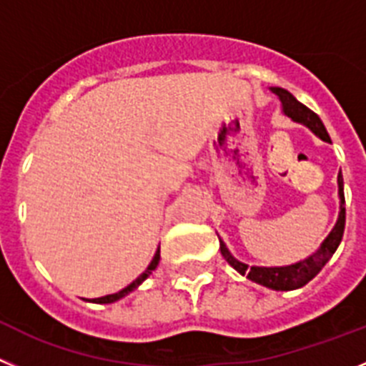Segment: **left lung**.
Listing matches in <instances>:
<instances>
[{"label":"left lung","mask_w":366,"mask_h":366,"mask_svg":"<svg viewBox=\"0 0 366 366\" xmlns=\"http://www.w3.org/2000/svg\"><path fill=\"white\" fill-rule=\"evenodd\" d=\"M273 93L277 94L282 102V109L288 114L292 120L299 122V124H305L306 127H310L315 134H317L321 140L325 142H330V137H328L327 129L322 126L321 118L314 113L312 109H308L306 105H302L301 102L295 100L288 91L281 87H273ZM337 184H339V199H341V212H339V219L335 228L332 229L330 235L325 239V242L321 244V248L310 255L308 259L301 262H295V264L290 266H281V268H264V266H252L248 268V264L244 262H239L232 253L228 252V248L224 246V242L220 240V253L228 261L229 266L237 269L239 273L246 275L249 281L259 282V285L266 286V288L272 290H295L305 286L306 282L312 281V279L317 275L322 269V266L330 261V257L334 255L335 249H337L339 242L343 239L345 232V219H347V212H345V193H343V175L339 173L337 175Z\"/></svg>","instance_id":"1"}]
</instances>
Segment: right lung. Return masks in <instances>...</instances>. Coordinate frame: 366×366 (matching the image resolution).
Masks as SVG:
<instances>
[{"instance_id":"1","label":"right lung","mask_w":366,"mask_h":366,"mask_svg":"<svg viewBox=\"0 0 366 366\" xmlns=\"http://www.w3.org/2000/svg\"><path fill=\"white\" fill-rule=\"evenodd\" d=\"M159 261H160V248L157 249V253H154V257H153V261H151V264L147 266V269H146V272H144L142 275H140V277H138V279H134V281L131 282V285L127 286V288L120 290V292H118V294L104 295V297H98V299H94L93 302H114V301H118V299L126 297V295L129 294V292H133V290L137 288V286H140V285H142L144 281H146L147 277H149V275H151V272H153V269L157 268V264H159Z\"/></svg>"}]
</instances>
